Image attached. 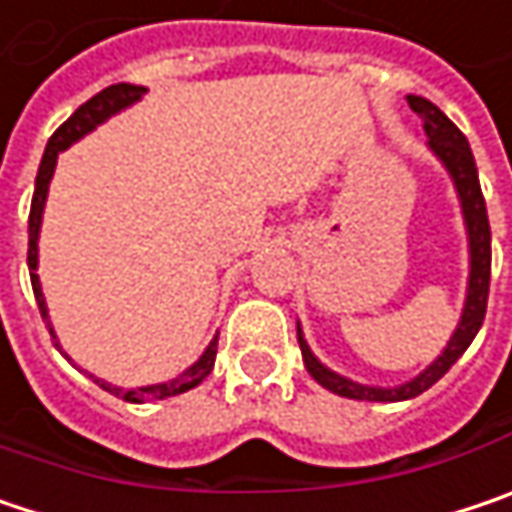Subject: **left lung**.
<instances>
[{
  "mask_svg": "<svg viewBox=\"0 0 512 512\" xmlns=\"http://www.w3.org/2000/svg\"><path fill=\"white\" fill-rule=\"evenodd\" d=\"M411 110L422 119V128L428 136L431 151L443 160L449 168V174L455 177L457 195L463 203V218H466V230H469V256H472V271H469V294H466V306H463V317L457 323L455 335L449 341V347L443 349V355L420 373L414 382L399 384L393 390H382V387H367V384H355L326 370L314 355H311L309 344L303 341L300 329H297V341L303 349V361L311 379L323 384L326 390L347 396V399H361V402H402V399H414L422 390H428L434 382H440L457 358L466 352L472 344V338L478 335L484 314H487V297H490V265H493V247H490V218H487V203H484V192L478 183V168H475V157L472 148L466 142V136L457 130V125L440 110L434 107L428 98L422 95H408Z\"/></svg>",
  "mask_w": 512,
  "mask_h": 512,
  "instance_id": "obj_1",
  "label": "left lung"
}]
</instances>
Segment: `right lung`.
I'll return each instance as SVG.
<instances>
[{"mask_svg":"<svg viewBox=\"0 0 512 512\" xmlns=\"http://www.w3.org/2000/svg\"><path fill=\"white\" fill-rule=\"evenodd\" d=\"M145 92V87H133V84H113V87H104L101 92H95L87 104H81L60 128L52 133L49 145H46V154L40 160V168H37V183H34V198H31V215H28V271H31V288H34V297H37V306H40V314L43 320L49 323V314H46V300H43V291H40V279H37V236H40V218H43V206H46V192H49V180L55 174L57 154L63 148H69L75 139H81L84 133H90L95 125H101L107 116L119 113L122 107H128L133 101H139V95ZM55 338V332H52ZM57 347V344H55ZM60 349V347H57ZM215 352H218V335L212 338V344L206 347V352L201 355L198 364H192L183 376L171 379V382L163 384H151V387H139V390H122V387H110L107 382H92L116 396H122L125 402H148V399H165V396H177V393H186L212 373L215 367Z\"/></svg>","mask_w":512,"mask_h":512,"instance_id":"add662e5","label":"right lung"}]
</instances>
